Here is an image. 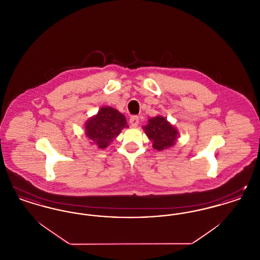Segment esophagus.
Returning <instances> with one entry per match:
<instances>
[{"mask_svg": "<svg viewBox=\"0 0 260 260\" xmlns=\"http://www.w3.org/2000/svg\"><path fill=\"white\" fill-rule=\"evenodd\" d=\"M138 123H139V118L137 116H132L129 118V124L132 126H137Z\"/></svg>", "mask_w": 260, "mask_h": 260, "instance_id": "1", "label": "esophagus"}]
</instances>
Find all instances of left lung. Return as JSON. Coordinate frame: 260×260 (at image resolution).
Masks as SVG:
<instances>
[{
    "mask_svg": "<svg viewBox=\"0 0 260 260\" xmlns=\"http://www.w3.org/2000/svg\"><path fill=\"white\" fill-rule=\"evenodd\" d=\"M144 129L153 141V147L158 151L173 146L178 134L173 125L161 116L149 119L148 124L144 126Z\"/></svg>",
    "mask_w": 260,
    "mask_h": 260,
    "instance_id": "left-lung-1",
    "label": "left lung"
}]
</instances>
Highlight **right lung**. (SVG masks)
<instances>
[{"mask_svg": "<svg viewBox=\"0 0 260 260\" xmlns=\"http://www.w3.org/2000/svg\"><path fill=\"white\" fill-rule=\"evenodd\" d=\"M127 126L123 114L112 107H102L96 116L87 121L86 135L91 140V144L104 149Z\"/></svg>", "mask_w": 260, "mask_h": 260, "instance_id": "right-lung-1", "label": "right lung"}]
</instances>
